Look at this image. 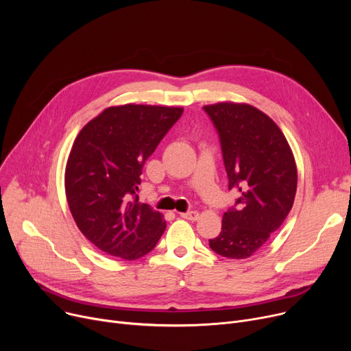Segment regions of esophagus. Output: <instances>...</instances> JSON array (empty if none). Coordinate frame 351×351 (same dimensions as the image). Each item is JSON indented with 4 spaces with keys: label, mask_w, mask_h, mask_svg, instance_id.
Instances as JSON below:
<instances>
[{
    "label": "esophagus",
    "mask_w": 351,
    "mask_h": 351,
    "mask_svg": "<svg viewBox=\"0 0 351 351\" xmlns=\"http://www.w3.org/2000/svg\"><path fill=\"white\" fill-rule=\"evenodd\" d=\"M180 217L183 219H188V220H197L199 219V213L196 210H191V212H186V213H179Z\"/></svg>",
    "instance_id": "esophagus-1"
}]
</instances>
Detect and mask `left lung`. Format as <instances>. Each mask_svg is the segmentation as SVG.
Masks as SVG:
<instances>
[{
	"label": "left lung",
	"mask_w": 351,
	"mask_h": 351,
	"mask_svg": "<svg viewBox=\"0 0 351 351\" xmlns=\"http://www.w3.org/2000/svg\"><path fill=\"white\" fill-rule=\"evenodd\" d=\"M222 145L236 208L223 213L222 232L209 246L229 259H247L287 217L298 189V168L280 128L249 104L205 105Z\"/></svg>",
	"instance_id": "left-lung-1"
}]
</instances>
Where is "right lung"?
Listing matches in <instances>:
<instances>
[{"instance_id": "add662e5", "label": "right lung", "mask_w": 351, "mask_h": 351, "mask_svg": "<svg viewBox=\"0 0 351 351\" xmlns=\"http://www.w3.org/2000/svg\"><path fill=\"white\" fill-rule=\"evenodd\" d=\"M182 112L179 106H109L73 141L65 168L68 206L82 234L106 254L139 259L163 234V215L139 204L136 192L145 160Z\"/></svg>"}]
</instances>
